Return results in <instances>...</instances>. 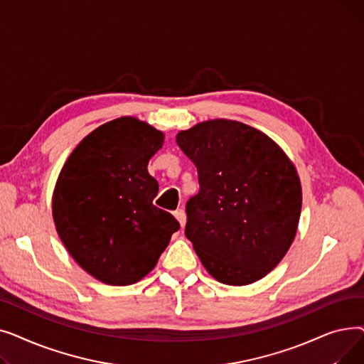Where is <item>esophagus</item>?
<instances>
[{"label":"esophagus","mask_w":364,"mask_h":364,"mask_svg":"<svg viewBox=\"0 0 364 364\" xmlns=\"http://www.w3.org/2000/svg\"><path fill=\"white\" fill-rule=\"evenodd\" d=\"M174 215H176V218L178 220V223H180V225H181V228L186 225V220H187V217H186V213L183 211V209H177V211L174 213Z\"/></svg>","instance_id":"esophagus-1"}]
</instances>
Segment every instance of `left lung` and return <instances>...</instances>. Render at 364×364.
<instances>
[{"label":"left lung","mask_w":364,"mask_h":364,"mask_svg":"<svg viewBox=\"0 0 364 364\" xmlns=\"http://www.w3.org/2000/svg\"><path fill=\"white\" fill-rule=\"evenodd\" d=\"M199 176L186 236L215 280L243 286L269 274L295 239L302 192L296 168L267 134L211 119L177 134Z\"/></svg>","instance_id":"left-lung-1"}]
</instances>
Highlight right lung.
<instances>
[{
    "label": "right lung",
    "mask_w": 364,
    "mask_h": 364,
    "mask_svg": "<svg viewBox=\"0 0 364 364\" xmlns=\"http://www.w3.org/2000/svg\"><path fill=\"white\" fill-rule=\"evenodd\" d=\"M164 132L132 117L91 131L65 162L53 192L55 230L82 270L112 286L147 276L180 224L153 205L147 164Z\"/></svg>",
    "instance_id": "add662e5"
}]
</instances>
